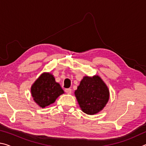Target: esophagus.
<instances>
[{
    "label": "esophagus",
    "instance_id": "esophagus-1",
    "mask_svg": "<svg viewBox=\"0 0 146 146\" xmlns=\"http://www.w3.org/2000/svg\"><path fill=\"white\" fill-rule=\"evenodd\" d=\"M65 92L68 94H71L72 93V90H71V89L70 88H67L65 90Z\"/></svg>",
    "mask_w": 146,
    "mask_h": 146
}]
</instances>
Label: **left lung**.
Listing matches in <instances>:
<instances>
[{
    "mask_svg": "<svg viewBox=\"0 0 146 146\" xmlns=\"http://www.w3.org/2000/svg\"><path fill=\"white\" fill-rule=\"evenodd\" d=\"M75 94L81 110L88 115L102 110L110 97L108 87L98 76H84Z\"/></svg>",
    "mask_w": 146,
    "mask_h": 146,
    "instance_id": "8db88e82",
    "label": "left lung"
}]
</instances>
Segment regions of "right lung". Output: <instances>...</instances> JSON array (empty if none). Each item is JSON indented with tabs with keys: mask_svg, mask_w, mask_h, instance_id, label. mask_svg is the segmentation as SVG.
<instances>
[{
	"mask_svg": "<svg viewBox=\"0 0 146 146\" xmlns=\"http://www.w3.org/2000/svg\"><path fill=\"white\" fill-rule=\"evenodd\" d=\"M31 91L33 100L42 108L54 103L58 96L64 93L60 84L49 73H44L39 76L32 86Z\"/></svg>",
	"mask_w": 146,
	"mask_h": 146,
	"instance_id": "obj_1",
	"label": "right lung"
}]
</instances>
